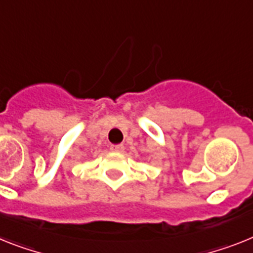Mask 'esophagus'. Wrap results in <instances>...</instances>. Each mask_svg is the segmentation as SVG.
<instances>
[{
    "instance_id": "obj_1",
    "label": "esophagus",
    "mask_w": 253,
    "mask_h": 253,
    "mask_svg": "<svg viewBox=\"0 0 253 253\" xmlns=\"http://www.w3.org/2000/svg\"><path fill=\"white\" fill-rule=\"evenodd\" d=\"M109 149L112 150V152H122V150L125 149V146H123L122 144H118V145H110Z\"/></svg>"
}]
</instances>
